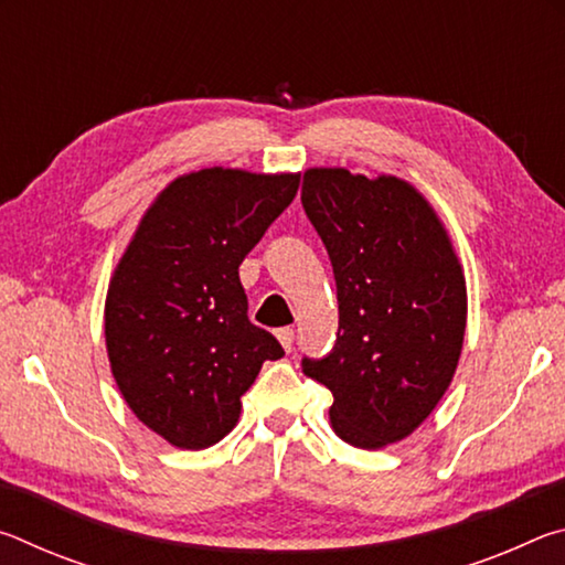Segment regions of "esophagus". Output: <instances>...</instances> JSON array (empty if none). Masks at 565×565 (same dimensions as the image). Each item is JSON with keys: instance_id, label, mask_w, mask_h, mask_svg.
I'll return each instance as SVG.
<instances>
[{"instance_id": "obj_1", "label": "esophagus", "mask_w": 565, "mask_h": 565, "mask_svg": "<svg viewBox=\"0 0 565 565\" xmlns=\"http://www.w3.org/2000/svg\"><path fill=\"white\" fill-rule=\"evenodd\" d=\"M276 339L281 341V347H284V351H291V347H294V329H279L276 331Z\"/></svg>"}]
</instances>
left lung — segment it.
<instances>
[{
    "mask_svg": "<svg viewBox=\"0 0 565 565\" xmlns=\"http://www.w3.org/2000/svg\"><path fill=\"white\" fill-rule=\"evenodd\" d=\"M301 204L337 279L339 333L303 374L333 394L331 428L384 448L424 424L456 374L466 279L434 206L404 179L309 169Z\"/></svg>",
    "mask_w": 565,
    "mask_h": 565,
    "instance_id": "left-lung-1",
    "label": "left lung"
}]
</instances>
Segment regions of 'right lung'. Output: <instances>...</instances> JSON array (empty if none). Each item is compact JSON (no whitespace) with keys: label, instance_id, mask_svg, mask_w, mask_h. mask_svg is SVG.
<instances>
[{"label":"right lung","instance_id":"1","mask_svg":"<svg viewBox=\"0 0 565 565\" xmlns=\"http://www.w3.org/2000/svg\"><path fill=\"white\" fill-rule=\"evenodd\" d=\"M296 189L299 174L191 171L147 209L114 269L104 303L111 374L134 416L171 446L222 441L262 363L284 356L248 321L238 264Z\"/></svg>","mask_w":565,"mask_h":565}]
</instances>
